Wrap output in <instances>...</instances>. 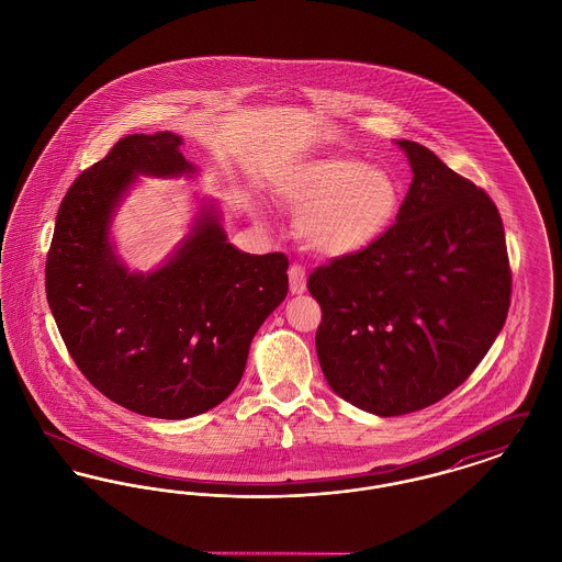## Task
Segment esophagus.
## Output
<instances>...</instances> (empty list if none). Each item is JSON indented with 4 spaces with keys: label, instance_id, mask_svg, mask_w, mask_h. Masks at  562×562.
<instances>
[{
    "label": "esophagus",
    "instance_id": "1",
    "mask_svg": "<svg viewBox=\"0 0 562 562\" xmlns=\"http://www.w3.org/2000/svg\"><path fill=\"white\" fill-rule=\"evenodd\" d=\"M289 286H291V293L293 294L305 293V289H307V273H305L303 266L293 263L289 268Z\"/></svg>",
    "mask_w": 562,
    "mask_h": 562
}]
</instances>
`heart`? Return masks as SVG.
I'll list each match as a JSON object with an SVG mask.
<instances>
[{
  "label": "heart",
  "mask_w": 562,
  "mask_h": 562,
  "mask_svg": "<svg viewBox=\"0 0 562 562\" xmlns=\"http://www.w3.org/2000/svg\"><path fill=\"white\" fill-rule=\"evenodd\" d=\"M278 191L299 213L296 236L324 257H348L373 246L396 223L404 202L392 170L346 156L301 164Z\"/></svg>",
  "instance_id": "obj_1"
}]
</instances>
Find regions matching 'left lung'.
I'll return each instance as SVG.
<instances>
[{"label":"left lung","instance_id":"left-lung-1","mask_svg":"<svg viewBox=\"0 0 562 562\" xmlns=\"http://www.w3.org/2000/svg\"><path fill=\"white\" fill-rule=\"evenodd\" d=\"M413 181L390 232L307 278L335 394L379 417L449 396L504 328L512 269L497 206L428 147L398 140Z\"/></svg>","mask_w":562,"mask_h":562}]
</instances>
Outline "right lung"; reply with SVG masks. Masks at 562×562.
I'll use <instances>...</instances> for the list:
<instances>
[{"label": "right lung", "instance_id": "obj_1", "mask_svg": "<svg viewBox=\"0 0 562 562\" xmlns=\"http://www.w3.org/2000/svg\"><path fill=\"white\" fill-rule=\"evenodd\" d=\"M179 145L172 133L120 138L65 193L46 257V296L81 374L109 401L158 419L225 401L257 328L289 291L286 255L240 252L214 213L158 271L131 273L117 261L113 209L136 175L193 172Z\"/></svg>", "mask_w": 562, "mask_h": 562}]
</instances>
